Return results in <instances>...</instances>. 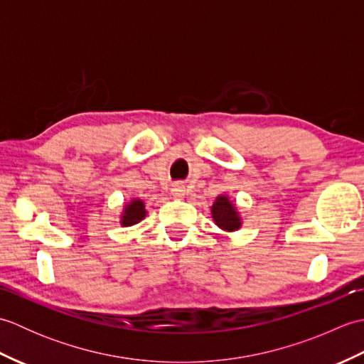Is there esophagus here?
I'll return each mask as SVG.
<instances>
[{"label": "esophagus", "mask_w": 364, "mask_h": 364, "mask_svg": "<svg viewBox=\"0 0 364 364\" xmlns=\"http://www.w3.org/2000/svg\"><path fill=\"white\" fill-rule=\"evenodd\" d=\"M184 192H186V189H184V186H183L181 183H176V184H173V186H172V194L175 197H183Z\"/></svg>", "instance_id": "34e87169"}]
</instances>
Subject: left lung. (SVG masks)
Wrapping results in <instances>:
<instances>
[{
  "mask_svg": "<svg viewBox=\"0 0 364 364\" xmlns=\"http://www.w3.org/2000/svg\"><path fill=\"white\" fill-rule=\"evenodd\" d=\"M213 219L220 230L223 231H236L241 228V215H239L235 203L231 202L228 196H219L211 206Z\"/></svg>",
  "mask_w": 364,
  "mask_h": 364,
  "instance_id": "left-lung-1",
  "label": "left lung"
}]
</instances>
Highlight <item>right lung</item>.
Here are the masks:
<instances>
[{"instance_id":"add662e5","label":"right lung","mask_w":364,"mask_h":364,"mask_svg":"<svg viewBox=\"0 0 364 364\" xmlns=\"http://www.w3.org/2000/svg\"><path fill=\"white\" fill-rule=\"evenodd\" d=\"M146 215L145 205L141 198H133L129 203L123 206V213L120 215L122 227H131L141 222Z\"/></svg>"}]
</instances>
